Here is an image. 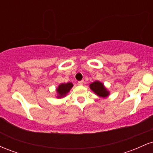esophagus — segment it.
I'll list each match as a JSON object with an SVG mask.
<instances>
[{"label":"esophagus","instance_id":"esophagus-1","mask_svg":"<svg viewBox=\"0 0 153 153\" xmlns=\"http://www.w3.org/2000/svg\"><path fill=\"white\" fill-rule=\"evenodd\" d=\"M83 82H84V81H83V80H80V81H78V83L79 84V85H82V84H83Z\"/></svg>","mask_w":153,"mask_h":153}]
</instances>
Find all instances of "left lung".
<instances>
[{"mask_svg": "<svg viewBox=\"0 0 153 153\" xmlns=\"http://www.w3.org/2000/svg\"><path fill=\"white\" fill-rule=\"evenodd\" d=\"M90 88L95 94H96L99 96L106 97L108 95V92L106 91L103 84L99 81H95L92 82L90 85Z\"/></svg>", "mask_w": 153, "mask_h": 153, "instance_id": "8db88e82", "label": "left lung"}]
</instances>
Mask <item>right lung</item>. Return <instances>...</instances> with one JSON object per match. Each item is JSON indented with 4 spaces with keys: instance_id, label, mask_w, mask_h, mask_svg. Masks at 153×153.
Returning <instances> with one entry per match:
<instances>
[{
    "instance_id": "right-lung-1",
    "label": "right lung",
    "mask_w": 153,
    "mask_h": 153,
    "mask_svg": "<svg viewBox=\"0 0 153 153\" xmlns=\"http://www.w3.org/2000/svg\"><path fill=\"white\" fill-rule=\"evenodd\" d=\"M73 86L72 82H68V83H62L57 88V91L58 93V98H61L65 96L69 92L71 88Z\"/></svg>"
}]
</instances>
